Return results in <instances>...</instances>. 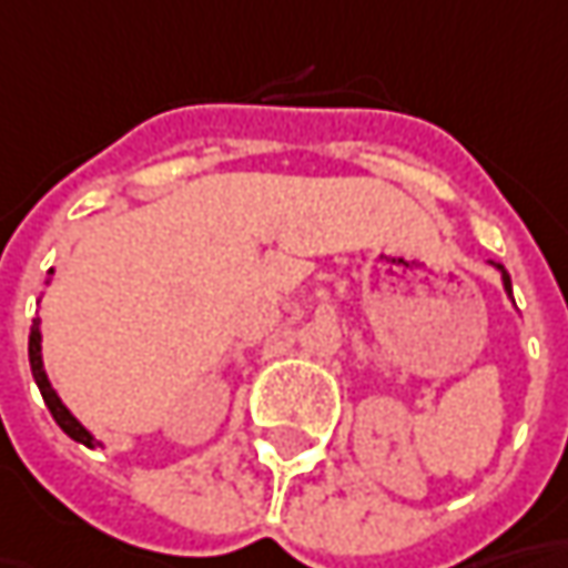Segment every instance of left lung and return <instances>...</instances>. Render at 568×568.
<instances>
[{
  "instance_id": "obj_1",
  "label": "left lung",
  "mask_w": 568,
  "mask_h": 568,
  "mask_svg": "<svg viewBox=\"0 0 568 568\" xmlns=\"http://www.w3.org/2000/svg\"><path fill=\"white\" fill-rule=\"evenodd\" d=\"M493 266H496V270H499V273H503V285H506V292H508V295H511V280H508L506 266H503V263H493Z\"/></svg>"
}]
</instances>
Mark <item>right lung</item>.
Wrapping results in <instances>:
<instances>
[{
    "label": "right lung",
    "instance_id": "1",
    "mask_svg": "<svg viewBox=\"0 0 568 568\" xmlns=\"http://www.w3.org/2000/svg\"><path fill=\"white\" fill-rule=\"evenodd\" d=\"M53 273V270H50ZM28 358H31V375H34V382H38L40 394H43V404L47 409L53 413V419H57V426H60L69 438H75V442H82L88 448H94L98 442H94V435L69 413V407L60 400V394L53 390V384L47 378V372H43V356H40V321H34V327H31V336H28Z\"/></svg>",
    "mask_w": 568,
    "mask_h": 568
}]
</instances>
